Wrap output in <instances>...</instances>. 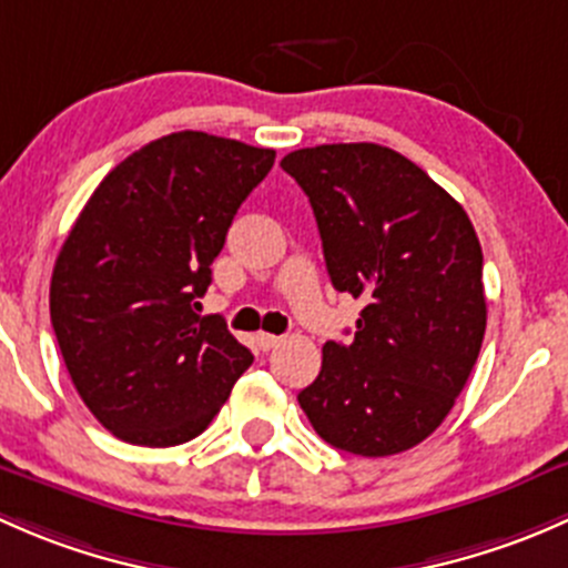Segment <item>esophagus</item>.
I'll list each match as a JSON object with an SVG mask.
<instances>
[{
  "instance_id": "obj_1",
  "label": "esophagus",
  "mask_w": 568,
  "mask_h": 568,
  "mask_svg": "<svg viewBox=\"0 0 568 568\" xmlns=\"http://www.w3.org/2000/svg\"><path fill=\"white\" fill-rule=\"evenodd\" d=\"M278 342H282V338L273 336V333H256V347H260L262 353H271L273 347H278Z\"/></svg>"
}]
</instances>
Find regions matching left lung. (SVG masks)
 Returning a JSON list of instances; mask_svg holds the SVG:
<instances>
[{"label": "left lung", "mask_w": 568, "mask_h": 568, "mask_svg": "<svg viewBox=\"0 0 568 568\" xmlns=\"http://www.w3.org/2000/svg\"><path fill=\"white\" fill-rule=\"evenodd\" d=\"M317 219L327 276L364 297L349 344L325 342L297 394L314 432L358 457H390L452 413L487 331L484 256L448 191L379 144H320L284 155Z\"/></svg>", "instance_id": "1"}]
</instances>
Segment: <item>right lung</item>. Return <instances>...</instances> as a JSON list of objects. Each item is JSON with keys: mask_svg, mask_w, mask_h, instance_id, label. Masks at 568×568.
I'll return each instance as SVG.
<instances>
[{"mask_svg": "<svg viewBox=\"0 0 568 568\" xmlns=\"http://www.w3.org/2000/svg\"><path fill=\"white\" fill-rule=\"evenodd\" d=\"M276 150L180 131L144 144L103 178L51 276V325L75 390L120 440H194L254 355L226 323L199 317L245 196Z\"/></svg>", "mask_w": 568, "mask_h": 568, "instance_id": "right-lung-1", "label": "right lung"}]
</instances>
